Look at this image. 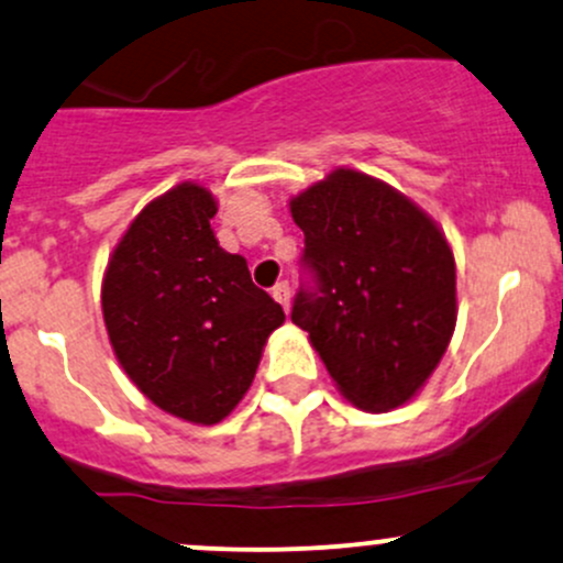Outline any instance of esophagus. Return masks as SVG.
Segmentation results:
<instances>
[{"label":"esophagus","instance_id":"esophagus-1","mask_svg":"<svg viewBox=\"0 0 563 563\" xmlns=\"http://www.w3.org/2000/svg\"><path fill=\"white\" fill-rule=\"evenodd\" d=\"M272 296H275L277 301L283 305V310H288V301H291V286H288V280H280L275 288H272Z\"/></svg>","mask_w":563,"mask_h":563}]
</instances>
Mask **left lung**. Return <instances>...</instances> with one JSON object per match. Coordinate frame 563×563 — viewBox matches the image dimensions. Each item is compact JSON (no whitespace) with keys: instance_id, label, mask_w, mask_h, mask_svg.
I'll use <instances>...</instances> for the list:
<instances>
[{"instance_id":"8db88e82","label":"left lung","mask_w":563,"mask_h":563,"mask_svg":"<svg viewBox=\"0 0 563 563\" xmlns=\"http://www.w3.org/2000/svg\"><path fill=\"white\" fill-rule=\"evenodd\" d=\"M291 216L305 232L291 320L357 409H398L454 333L446 238L400 191L347 168L294 197Z\"/></svg>"}]
</instances>
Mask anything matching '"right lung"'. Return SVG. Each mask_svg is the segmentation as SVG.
<instances>
[{
    "label": "right lung",
    "instance_id": "add662e5",
    "mask_svg": "<svg viewBox=\"0 0 563 563\" xmlns=\"http://www.w3.org/2000/svg\"><path fill=\"white\" fill-rule=\"evenodd\" d=\"M211 191L178 184L144 208L111 256L101 307L117 361L154 406L216 424L286 320L249 264L216 240Z\"/></svg>",
    "mask_w": 563,
    "mask_h": 563
}]
</instances>
